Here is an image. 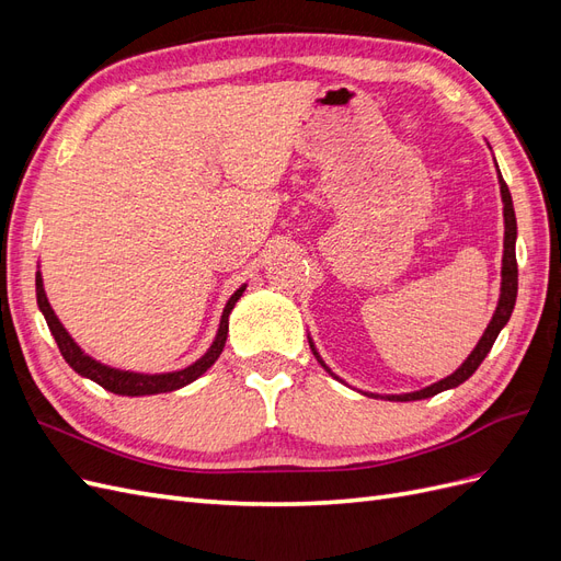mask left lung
I'll list each match as a JSON object with an SVG mask.
<instances>
[{"instance_id": "obj_1", "label": "left lung", "mask_w": 561, "mask_h": 561, "mask_svg": "<svg viewBox=\"0 0 561 561\" xmlns=\"http://www.w3.org/2000/svg\"><path fill=\"white\" fill-rule=\"evenodd\" d=\"M499 168V165H496ZM499 182H501V196H503V217H505V241H503V283H501V299H499V307H496V313L494 318H491L489 328L484 330L482 339L478 342V346L472 348V353L468 355V360L458 367L454 375H449L447 379L437 381L428 388H421L416 390V393H404V396H386V400H398V402H410V400H423V398H433L437 393H443V390L447 388H456L461 386L466 379H470L474 375V369H478L482 365V360L486 358V353L491 351V346H494L499 332L505 328V322L511 320L513 316V309H515V299H517V257H515V241H517V219H515V208H513V196H511V190H507L505 180L501 178L499 173ZM311 344V342H309ZM311 351L318 358V363L325 367V363L320 360V355L316 353L313 344H311ZM328 369V367H325ZM330 371V369H328ZM332 375V371H330ZM334 377V375H332Z\"/></svg>"}]
</instances>
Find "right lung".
I'll use <instances>...</instances> for the list:
<instances>
[{
	"label": "right lung",
	"mask_w": 561,
	"mask_h": 561,
	"mask_svg": "<svg viewBox=\"0 0 561 561\" xmlns=\"http://www.w3.org/2000/svg\"><path fill=\"white\" fill-rule=\"evenodd\" d=\"M243 290H245V285L239 287V290H236L231 295V299L227 301L222 320H219V330H217L215 342L208 348V353L203 355V358H198L194 365L184 367L180 371H168V375H138V371H124V369H114V367L98 363V360L91 358V355H87L75 344V339L67 334V330L60 325V320L56 318L54 309H50V304H48L46 293H44L42 274L37 271V304H39V309H42V313L48 322V330H50V334H54L56 344L62 353V358L67 360V365H70L77 371V375L95 381L98 386H103L105 390H112V393H116V396H130V398H135V396H157V393H168V390H178L186 383L196 381L203 375V371L213 367V363L219 358V353H222L225 342H227L229 313L236 307V301L241 299Z\"/></svg>",
	"instance_id": "obj_1"
}]
</instances>
